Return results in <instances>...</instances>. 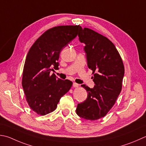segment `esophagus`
I'll use <instances>...</instances> for the list:
<instances>
[{
    "instance_id": "obj_1",
    "label": "esophagus",
    "mask_w": 146,
    "mask_h": 146,
    "mask_svg": "<svg viewBox=\"0 0 146 146\" xmlns=\"http://www.w3.org/2000/svg\"><path fill=\"white\" fill-rule=\"evenodd\" d=\"M78 86H79V85L78 84H76V83H73V87H75V88H76V87H78Z\"/></svg>"
}]
</instances>
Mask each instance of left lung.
I'll return each instance as SVG.
<instances>
[{
  "label": "left lung",
  "mask_w": 146,
  "mask_h": 146,
  "mask_svg": "<svg viewBox=\"0 0 146 146\" xmlns=\"http://www.w3.org/2000/svg\"><path fill=\"white\" fill-rule=\"evenodd\" d=\"M78 36L84 43L87 65L92 70L94 88L82 87L87 98L78 104L76 112L81 118L96 120L103 118L115 104L121 92L125 68L118 51L106 37L88 28H80Z\"/></svg>",
  "instance_id": "1"
}]
</instances>
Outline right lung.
I'll list each match as a JSON object with an SVG mask.
<instances>
[{
  "label": "right lung",
  "mask_w": 146,
  "mask_h": 146,
  "mask_svg": "<svg viewBox=\"0 0 146 146\" xmlns=\"http://www.w3.org/2000/svg\"><path fill=\"white\" fill-rule=\"evenodd\" d=\"M79 25L58 26L48 29L30 48L23 71L22 86L30 108L45 115L56 109L60 99L73 82L56 78L50 71L59 69V54L77 36Z\"/></svg>",
  "instance_id": "obj_1"
}]
</instances>
